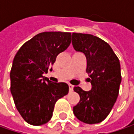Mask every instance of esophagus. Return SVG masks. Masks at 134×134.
<instances>
[{"instance_id":"34e87169","label":"esophagus","mask_w":134,"mask_h":134,"mask_svg":"<svg viewBox=\"0 0 134 134\" xmlns=\"http://www.w3.org/2000/svg\"><path fill=\"white\" fill-rule=\"evenodd\" d=\"M69 91H70V92L73 91V89H74V86H72L71 84H69Z\"/></svg>"}]
</instances>
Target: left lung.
<instances>
[{
  "instance_id": "1",
  "label": "left lung",
  "mask_w": 134,
  "mask_h": 134,
  "mask_svg": "<svg viewBox=\"0 0 134 134\" xmlns=\"http://www.w3.org/2000/svg\"><path fill=\"white\" fill-rule=\"evenodd\" d=\"M71 37L75 51L85 54L86 71L92 84L88 92L74 87L80 99L73 112L80 121L97 124L109 115L118 98L121 81L119 59L109 44L97 36L73 33Z\"/></svg>"
}]
</instances>
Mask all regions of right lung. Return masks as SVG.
<instances>
[{"label":"right lung","instance_id":"right-lung-1","mask_svg":"<svg viewBox=\"0 0 134 134\" xmlns=\"http://www.w3.org/2000/svg\"><path fill=\"white\" fill-rule=\"evenodd\" d=\"M71 36L65 32L37 34L14 57L10 91L20 115L30 125L39 126L49 121L57 100L69 92L67 83H53L42 75L69 46Z\"/></svg>","mask_w":134,"mask_h":134}]
</instances>
